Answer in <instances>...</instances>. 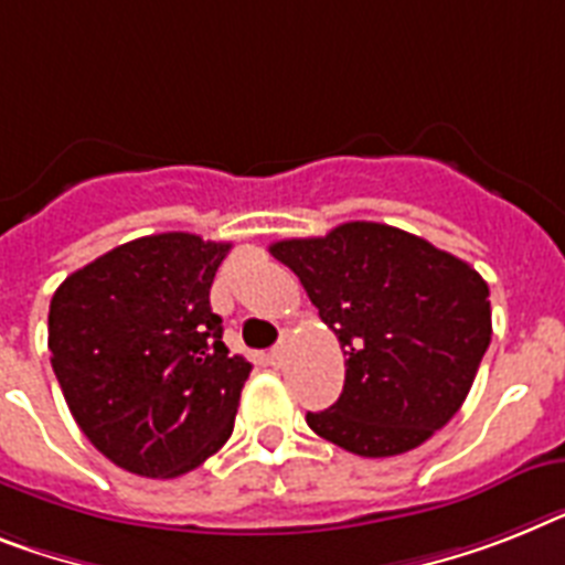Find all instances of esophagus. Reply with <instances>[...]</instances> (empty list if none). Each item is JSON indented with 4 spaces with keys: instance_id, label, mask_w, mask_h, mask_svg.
<instances>
[{
    "instance_id": "obj_1",
    "label": "esophagus",
    "mask_w": 565,
    "mask_h": 565,
    "mask_svg": "<svg viewBox=\"0 0 565 565\" xmlns=\"http://www.w3.org/2000/svg\"><path fill=\"white\" fill-rule=\"evenodd\" d=\"M286 343H279V347H274L271 352H268V361L274 363V366H282V361H286Z\"/></svg>"
}]
</instances>
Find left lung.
Masks as SVG:
<instances>
[{
  "mask_svg": "<svg viewBox=\"0 0 565 565\" xmlns=\"http://www.w3.org/2000/svg\"><path fill=\"white\" fill-rule=\"evenodd\" d=\"M347 361L311 430L366 459L407 454L459 413L491 343L488 282L459 256L377 222L274 242Z\"/></svg>",
  "mask_w": 565,
  "mask_h": 565,
  "instance_id": "8db88e82",
  "label": "left lung"
}]
</instances>
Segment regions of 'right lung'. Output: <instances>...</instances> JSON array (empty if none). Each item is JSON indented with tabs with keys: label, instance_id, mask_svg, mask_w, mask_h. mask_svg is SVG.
Listing matches in <instances>:
<instances>
[{
	"label": "right lung",
	"instance_id": "1",
	"mask_svg": "<svg viewBox=\"0 0 565 565\" xmlns=\"http://www.w3.org/2000/svg\"><path fill=\"white\" fill-rule=\"evenodd\" d=\"M231 242L141 236L65 277L51 366L86 439L118 468L172 479L231 439L250 363L227 355L210 286Z\"/></svg>",
	"mask_w": 565,
	"mask_h": 565
}]
</instances>
